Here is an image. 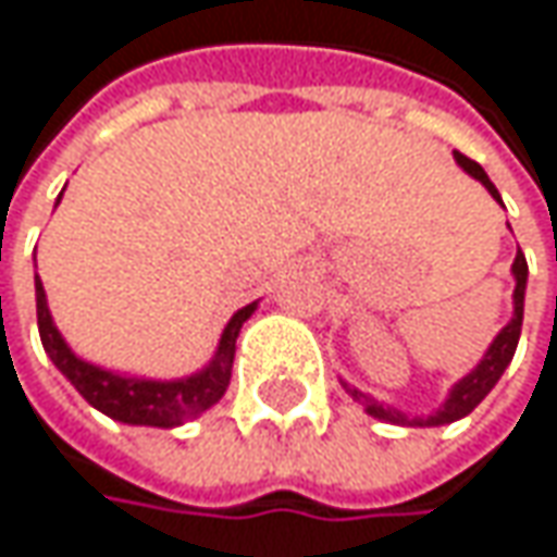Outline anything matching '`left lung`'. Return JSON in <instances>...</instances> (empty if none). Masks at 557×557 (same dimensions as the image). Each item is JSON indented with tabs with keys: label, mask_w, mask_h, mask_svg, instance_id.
<instances>
[{
	"label": "left lung",
	"mask_w": 557,
	"mask_h": 557,
	"mask_svg": "<svg viewBox=\"0 0 557 557\" xmlns=\"http://www.w3.org/2000/svg\"><path fill=\"white\" fill-rule=\"evenodd\" d=\"M455 159H458V165L467 172V175H473L476 182L486 184V190L502 203V197H498V190H495V184L488 182V175L483 172V165L480 162H473L470 156L463 153H455ZM515 320L508 322L502 332H498V338L492 342V348L486 350V357L480 360V367L473 370L470 375H463L458 385L451 388V395H448V401H445V407L435 413V417H430V420H417L420 426L426 423V426H438V423H455V420H460V417H467L476 404L486 398L488 392L495 388V382L502 379V373H505V367L511 363V357H515L517 350V342H520V325H523V292H527V257L517 250L515 257ZM348 388V395L354 398L357 404H363L367 407V413H373V417H379V420H388V423H407V417L404 413H398L395 407H382L379 401H373L370 395H363V392H357V388H350V385H345Z\"/></svg>",
	"instance_id": "1"
}]
</instances>
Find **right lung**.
<instances>
[{"instance_id": "add662e5", "label": "right lung", "mask_w": 557, "mask_h": 557, "mask_svg": "<svg viewBox=\"0 0 557 557\" xmlns=\"http://www.w3.org/2000/svg\"><path fill=\"white\" fill-rule=\"evenodd\" d=\"M257 304H247L244 310H237L232 322L222 332L219 354L209 363L203 373L187 375L178 382H153V379H127L99 370L94 363H84L81 357H74L71 348L62 342L59 329L52 325L49 307H46V292H42L40 275H37V325H40V342L46 354L52 357V363L69 375V382L112 420H122L131 426H162L172 430L184 420H194L197 413H203L207 407L219 401L232 382V363H235V342L240 325L253 313Z\"/></svg>"}]
</instances>
